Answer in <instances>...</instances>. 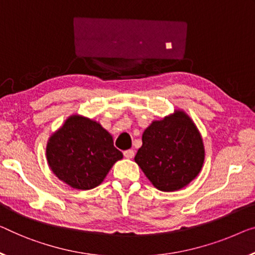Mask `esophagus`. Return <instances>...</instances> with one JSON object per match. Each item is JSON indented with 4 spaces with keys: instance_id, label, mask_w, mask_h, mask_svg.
Returning a JSON list of instances; mask_svg holds the SVG:
<instances>
[{
    "instance_id": "obj_1",
    "label": "esophagus",
    "mask_w": 255,
    "mask_h": 255,
    "mask_svg": "<svg viewBox=\"0 0 255 255\" xmlns=\"http://www.w3.org/2000/svg\"><path fill=\"white\" fill-rule=\"evenodd\" d=\"M124 155L127 159H131V158H134L135 152H134V150H126V151H124Z\"/></svg>"
}]
</instances>
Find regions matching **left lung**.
Masks as SVG:
<instances>
[{
	"instance_id": "obj_1",
	"label": "left lung",
	"mask_w": 255,
	"mask_h": 255,
	"mask_svg": "<svg viewBox=\"0 0 255 255\" xmlns=\"http://www.w3.org/2000/svg\"><path fill=\"white\" fill-rule=\"evenodd\" d=\"M142 142L135 161L158 190H180L200 173L205 159L203 138L191 118L181 110L152 121Z\"/></svg>"
}]
</instances>
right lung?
Returning <instances> with one entry per match:
<instances>
[{
    "label": "right lung",
    "instance_id": "right-lung-1",
    "mask_svg": "<svg viewBox=\"0 0 255 255\" xmlns=\"http://www.w3.org/2000/svg\"><path fill=\"white\" fill-rule=\"evenodd\" d=\"M47 160L55 175L73 189L90 190L104 181L123 159L108 130L82 116H71L47 144Z\"/></svg>",
    "mask_w": 255,
    "mask_h": 255
}]
</instances>
